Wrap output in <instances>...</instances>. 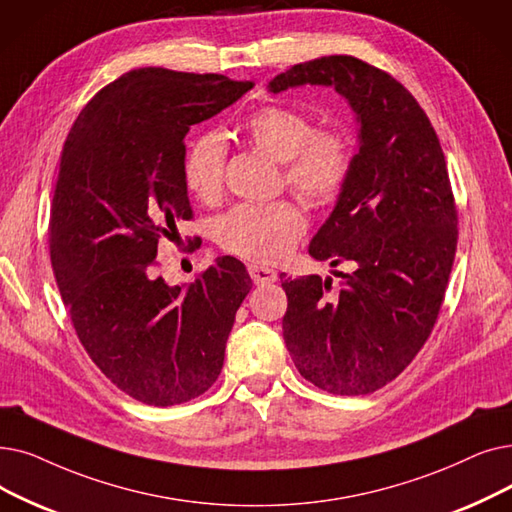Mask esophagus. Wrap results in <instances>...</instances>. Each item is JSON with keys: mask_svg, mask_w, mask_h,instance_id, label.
Returning <instances> with one entry per match:
<instances>
[{"mask_svg": "<svg viewBox=\"0 0 512 512\" xmlns=\"http://www.w3.org/2000/svg\"><path fill=\"white\" fill-rule=\"evenodd\" d=\"M249 274L255 284H270V282H276V278H278L276 270L268 268V265H259V263L249 265Z\"/></svg>", "mask_w": 512, "mask_h": 512, "instance_id": "esophagus-1", "label": "esophagus"}]
</instances>
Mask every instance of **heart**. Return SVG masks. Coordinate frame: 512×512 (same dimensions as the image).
<instances>
[{"mask_svg": "<svg viewBox=\"0 0 512 512\" xmlns=\"http://www.w3.org/2000/svg\"><path fill=\"white\" fill-rule=\"evenodd\" d=\"M247 138L284 163L291 188L314 201H330L347 182L349 142L337 131L314 133V123L286 106H265L244 125ZM226 142L211 131L196 138L184 157V184L201 201H213L224 186ZM305 230V217L291 203H242L221 215L215 238L221 249L244 259L274 261L291 251Z\"/></svg>", "mask_w": 512, "mask_h": 512, "instance_id": "heart-1", "label": "heart"}]
</instances>
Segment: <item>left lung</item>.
I'll return each mask as SVG.
<instances>
[{"label": "left lung", "instance_id": "1", "mask_svg": "<svg viewBox=\"0 0 512 512\" xmlns=\"http://www.w3.org/2000/svg\"><path fill=\"white\" fill-rule=\"evenodd\" d=\"M332 87L358 123L347 182L309 255L353 272L280 276L288 297L282 335L305 381L337 395L391 383L429 339L456 255L458 217L446 157L406 87L353 56L295 64L270 94Z\"/></svg>", "mask_w": 512, "mask_h": 512}]
</instances>
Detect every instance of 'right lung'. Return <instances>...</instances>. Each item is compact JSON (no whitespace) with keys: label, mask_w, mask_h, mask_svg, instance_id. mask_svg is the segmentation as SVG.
<instances>
[{"label":"right lung","mask_w":512,"mask_h":512,"mask_svg":"<svg viewBox=\"0 0 512 512\" xmlns=\"http://www.w3.org/2000/svg\"><path fill=\"white\" fill-rule=\"evenodd\" d=\"M251 87L146 66L102 87L64 142L50 215L56 282L94 364L142 404H184L217 381L253 286L230 255L190 286L157 274L161 238L192 217L186 133Z\"/></svg>","instance_id":"1"}]
</instances>
